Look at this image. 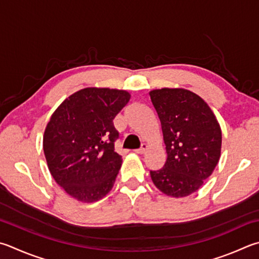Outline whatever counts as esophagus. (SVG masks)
Here are the masks:
<instances>
[{
    "instance_id": "obj_1",
    "label": "esophagus",
    "mask_w": 259,
    "mask_h": 259,
    "mask_svg": "<svg viewBox=\"0 0 259 259\" xmlns=\"http://www.w3.org/2000/svg\"><path fill=\"white\" fill-rule=\"evenodd\" d=\"M147 149H148V145L147 144H143L142 147H140L139 149H136L135 152L137 153V154H145L146 150H147Z\"/></svg>"
}]
</instances>
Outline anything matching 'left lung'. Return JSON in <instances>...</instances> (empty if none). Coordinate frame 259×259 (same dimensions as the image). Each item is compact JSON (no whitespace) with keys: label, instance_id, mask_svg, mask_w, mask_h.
I'll use <instances>...</instances> for the list:
<instances>
[{"label":"left lung","instance_id":"1","mask_svg":"<svg viewBox=\"0 0 259 259\" xmlns=\"http://www.w3.org/2000/svg\"><path fill=\"white\" fill-rule=\"evenodd\" d=\"M149 96L161 121L167 154L164 166L150 171V178L166 196H189L218 165L221 126L207 103L188 89H154Z\"/></svg>","mask_w":259,"mask_h":259}]
</instances>
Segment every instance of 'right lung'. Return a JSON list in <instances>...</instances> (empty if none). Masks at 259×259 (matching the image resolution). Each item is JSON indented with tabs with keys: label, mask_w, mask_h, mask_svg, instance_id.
<instances>
[{
	"label": "right lung",
	"mask_w": 259,
	"mask_h": 259,
	"mask_svg": "<svg viewBox=\"0 0 259 259\" xmlns=\"http://www.w3.org/2000/svg\"><path fill=\"white\" fill-rule=\"evenodd\" d=\"M130 94L80 89L61 103L46 125L43 148L52 177L72 198L94 203L111 191L122 164L113 120Z\"/></svg>",
	"instance_id": "add662e5"
}]
</instances>
